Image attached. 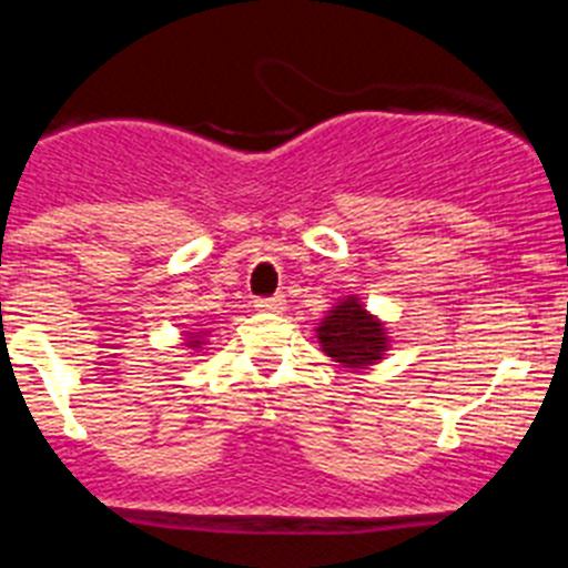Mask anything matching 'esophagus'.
Listing matches in <instances>:
<instances>
[{
	"label": "esophagus",
	"instance_id": "34e87169",
	"mask_svg": "<svg viewBox=\"0 0 568 568\" xmlns=\"http://www.w3.org/2000/svg\"><path fill=\"white\" fill-rule=\"evenodd\" d=\"M255 310H258V313L281 315L284 313V298H281V295H275V298H258L255 301Z\"/></svg>",
	"mask_w": 568,
	"mask_h": 568
}]
</instances>
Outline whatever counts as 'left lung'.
<instances>
[{
	"mask_svg": "<svg viewBox=\"0 0 568 568\" xmlns=\"http://www.w3.org/2000/svg\"><path fill=\"white\" fill-rule=\"evenodd\" d=\"M324 355L338 361L346 369H369L381 364L393 346V335L384 321L366 310L358 295H344L327 310L315 327Z\"/></svg>",
	"mask_w": 568,
	"mask_h": 568,
	"instance_id": "1",
	"label": "left lung"
}]
</instances>
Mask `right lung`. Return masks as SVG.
Listing matches in <instances>:
<instances>
[{
    "instance_id": "obj_1",
    "label": "right lung",
    "mask_w": 568,
    "mask_h": 568,
    "mask_svg": "<svg viewBox=\"0 0 568 568\" xmlns=\"http://www.w3.org/2000/svg\"><path fill=\"white\" fill-rule=\"evenodd\" d=\"M210 338V329H195V333H184V349L187 353H202V346L207 344Z\"/></svg>"
}]
</instances>
